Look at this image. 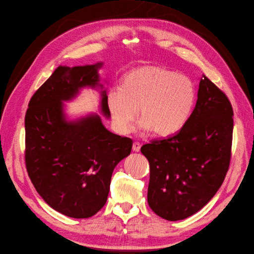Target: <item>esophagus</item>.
Here are the masks:
<instances>
[{
    "label": "esophagus",
    "mask_w": 254,
    "mask_h": 254,
    "mask_svg": "<svg viewBox=\"0 0 254 254\" xmlns=\"http://www.w3.org/2000/svg\"><path fill=\"white\" fill-rule=\"evenodd\" d=\"M141 149V144L139 142H133L132 144V150L135 152H139Z\"/></svg>",
    "instance_id": "1"
}]
</instances>
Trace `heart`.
I'll use <instances>...</instances> for the list:
<instances>
[{
	"mask_svg": "<svg viewBox=\"0 0 254 254\" xmlns=\"http://www.w3.org/2000/svg\"><path fill=\"white\" fill-rule=\"evenodd\" d=\"M195 97V86L187 75L161 65H144L127 74L122 87L109 90L107 106L120 133L131 130L140 109L142 128L166 136L183 126Z\"/></svg>",
	"mask_w": 254,
	"mask_h": 254,
	"instance_id": "1",
	"label": "heart"
}]
</instances>
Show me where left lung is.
Returning <instances> with one entry per match:
<instances>
[{"label":"left lung","mask_w":254,"mask_h":254,"mask_svg":"<svg viewBox=\"0 0 254 254\" xmlns=\"http://www.w3.org/2000/svg\"><path fill=\"white\" fill-rule=\"evenodd\" d=\"M232 136V105L225 92L202 75L195 109L182 128L141 147L150 167V209L170 221L201 210L225 180Z\"/></svg>","instance_id":"obj_1"}]
</instances>
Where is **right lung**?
Listing matches in <instances>:
<instances>
[{"mask_svg":"<svg viewBox=\"0 0 254 254\" xmlns=\"http://www.w3.org/2000/svg\"><path fill=\"white\" fill-rule=\"evenodd\" d=\"M94 65L58 66L32 96L25 114V166L36 190L54 210L89 218L107 201L114 167L132 140L107 130L97 114L66 122L63 101L98 82ZM102 110L109 117L106 91Z\"/></svg>","mask_w":254,"mask_h":254,"instance_id":"add662e5","label":"right lung"}]
</instances>
